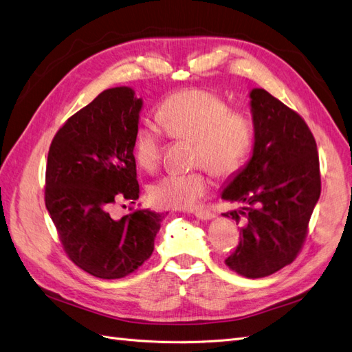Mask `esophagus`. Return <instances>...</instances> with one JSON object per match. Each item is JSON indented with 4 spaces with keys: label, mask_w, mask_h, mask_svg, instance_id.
Wrapping results in <instances>:
<instances>
[{
    "label": "esophagus",
    "mask_w": 352,
    "mask_h": 352,
    "mask_svg": "<svg viewBox=\"0 0 352 352\" xmlns=\"http://www.w3.org/2000/svg\"><path fill=\"white\" fill-rule=\"evenodd\" d=\"M194 215L199 218V219H204V221H209V219L215 218V213L210 212V210H204V209L194 210Z\"/></svg>",
    "instance_id": "34e87169"
}]
</instances>
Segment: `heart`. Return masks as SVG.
<instances>
[{
  "mask_svg": "<svg viewBox=\"0 0 352 352\" xmlns=\"http://www.w3.org/2000/svg\"><path fill=\"white\" fill-rule=\"evenodd\" d=\"M158 121L171 139L194 140L192 166H203L215 176L241 171L254 148V126L242 110L230 109L218 94L206 89L175 92L161 102ZM161 128L143 122L135 131L134 155L139 166L153 171L161 162L166 137ZM210 191L204 170L170 173L148 188L153 204L166 209H190Z\"/></svg>",
  "mask_w": 352,
  "mask_h": 352,
  "instance_id": "1",
  "label": "heart"
}]
</instances>
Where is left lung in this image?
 Here are the masks:
<instances>
[{
  "instance_id": "1",
  "label": "left lung",
  "mask_w": 352,
  "mask_h": 352,
  "mask_svg": "<svg viewBox=\"0 0 352 352\" xmlns=\"http://www.w3.org/2000/svg\"><path fill=\"white\" fill-rule=\"evenodd\" d=\"M250 97L252 158L222 199L243 204L226 215L243 222L241 242L226 264L256 279L285 267L302 251L321 194V175L316 142L305 119L261 88Z\"/></svg>"
}]
</instances>
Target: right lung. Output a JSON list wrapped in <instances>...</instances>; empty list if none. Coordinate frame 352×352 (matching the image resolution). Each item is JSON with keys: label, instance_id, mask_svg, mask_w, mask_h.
Listing matches in <instances>:
<instances>
[{"label": "right lung", "instance_id": "add662e5", "mask_svg": "<svg viewBox=\"0 0 352 352\" xmlns=\"http://www.w3.org/2000/svg\"><path fill=\"white\" fill-rule=\"evenodd\" d=\"M142 100L119 87L76 111L56 131L46 164L45 203L65 254L100 279H121L149 260L162 213L110 215L139 199L134 137Z\"/></svg>", "mask_w": 352, "mask_h": 352}]
</instances>
